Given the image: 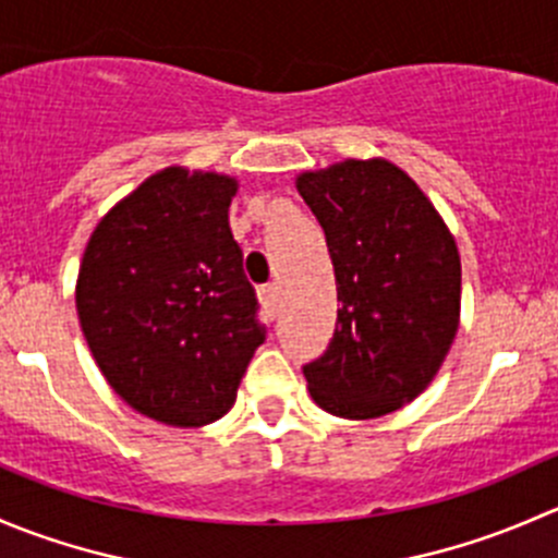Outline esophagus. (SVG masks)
<instances>
[{
    "instance_id": "1",
    "label": "esophagus",
    "mask_w": 558,
    "mask_h": 558,
    "mask_svg": "<svg viewBox=\"0 0 558 558\" xmlns=\"http://www.w3.org/2000/svg\"><path fill=\"white\" fill-rule=\"evenodd\" d=\"M258 302H262V313H264V320L267 324H272L275 315H278V307H280V289L275 283H267L258 289Z\"/></svg>"
}]
</instances>
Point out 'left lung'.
Masks as SVG:
<instances>
[{"mask_svg":"<svg viewBox=\"0 0 558 558\" xmlns=\"http://www.w3.org/2000/svg\"><path fill=\"white\" fill-rule=\"evenodd\" d=\"M326 234L337 326L302 367L311 397L340 418H378L413 402L459 329L461 264L424 191L384 159H348L296 178Z\"/></svg>","mask_w":558,"mask_h":558,"instance_id":"1","label":"left lung"}]
</instances>
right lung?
Here are the masks:
<instances>
[{"instance_id": "right-lung-1", "label": "right lung", "mask_w": 558, "mask_h": 558, "mask_svg": "<svg viewBox=\"0 0 558 558\" xmlns=\"http://www.w3.org/2000/svg\"><path fill=\"white\" fill-rule=\"evenodd\" d=\"M227 174H154L94 229L77 275L83 335L112 391L170 426L229 413L264 342L229 229Z\"/></svg>"}]
</instances>
